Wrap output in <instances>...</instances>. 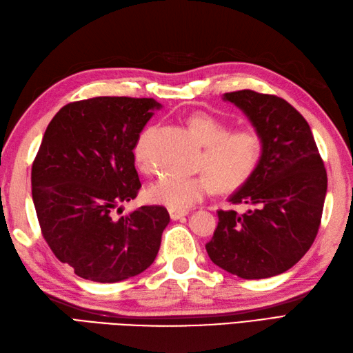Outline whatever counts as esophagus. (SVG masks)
I'll return each mask as SVG.
<instances>
[{"mask_svg": "<svg viewBox=\"0 0 353 353\" xmlns=\"http://www.w3.org/2000/svg\"><path fill=\"white\" fill-rule=\"evenodd\" d=\"M188 214V211H176V210H169V216L172 220H179L185 217Z\"/></svg>", "mask_w": 353, "mask_h": 353, "instance_id": "esophagus-1", "label": "esophagus"}]
</instances>
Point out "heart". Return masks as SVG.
Returning a JSON list of instances; mask_svg holds the SVG:
<instances>
[{
    "mask_svg": "<svg viewBox=\"0 0 353 353\" xmlns=\"http://www.w3.org/2000/svg\"><path fill=\"white\" fill-rule=\"evenodd\" d=\"M188 127L203 145L199 169L194 176L163 175L148 190L152 203L168 206L169 210L185 211L214 192L236 190L252 179L263 157V139L252 127L229 128L228 123L208 112H194L187 119ZM154 127L139 134L133 157L139 170L151 168V137Z\"/></svg>",
    "mask_w": 353,
    "mask_h": 353,
    "instance_id": "heart-1",
    "label": "heart"
}]
</instances>
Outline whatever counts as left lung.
<instances>
[{
    "mask_svg": "<svg viewBox=\"0 0 353 353\" xmlns=\"http://www.w3.org/2000/svg\"><path fill=\"white\" fill-rule=\"evenodd\" d=\"M263 139V157L248 183L229 197L245 205L219 214L206 244L210 259L235 276L266 279L292 268L319 232L326 169L310 125L286 100L253 90L226 92Z\"/></svg>",
    "mask_w": 353,
    "mask_h": 353,
    "instance_id": "8db88e82",
    "label": "left lung"
}]
</instances>
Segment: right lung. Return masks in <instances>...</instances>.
Returning a JSON list of instances; mask_svg holds the SVG:
<instances>
[{
	"label": "right lung",
	"instance_id": "add662e5",
	"mask_svg": "<svg viewBox=\"0 0 353 353\" xmlns=\"http://www.w3.org/2000/svg\"><path fill=\"white\" fill-rule=\"evenodd\" d=\"M152 99L92 97L72 101L49 123L32 161L31 185L41 235L76 276L115 283L145 271L159 253L169 212L143 205L133 147L159 108Z\"/></svg>",
	"mask_w": 353,
	"mask_h": 353
}]
</instances>
